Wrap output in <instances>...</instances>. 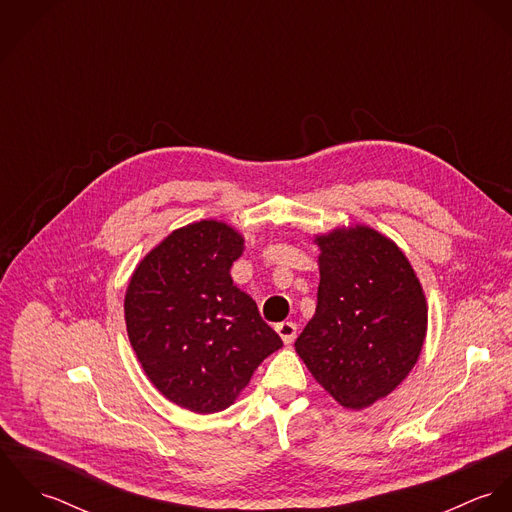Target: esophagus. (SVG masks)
Wrapping results in <instances>:
<instances>
[{"label": "esophagus", "instance_id": "34e87169", "mask_svg": "<svg viewBox=\"0 0 512 512\" xmlns=\"http://www.w3.org/2000/svg\"><path fill=\"white\" fill-rule=\"evenodd\" d=\"M276 331H278V335L282 337V341H284L286 345H290V343H293L295 335H297V325L292 323V321H282V323L276 325Z\"/></svg>", "mask_w": 512, "mask_h": 512}]
</instances>
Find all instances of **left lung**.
I'll use <instances>...</instances> for the list:
<instances>
[{
	"instance_id": "8db88e82",
	"label": "left lung",
	"mask_w": 512,
	"mask_h": 512,
	"mask_svg": "<svg viewBox=\"0 0 512 512\" xmlns=\"http://www.w3.org/2000/svg\"><path fill=\"white\" fill-rule=\"evenodd\" d=\"M319 246L317 307L295 353L343 408L365 410L416 366L428 301L400 246L366 224L313 234Z\"/></svg>"
}]
</instances>
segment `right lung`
<instances>
[{"label":"right lung","mask_w":512,"mask_h":512,"mask_svg":"<svg viewBox=\"0 0 512 512\" xmlns=\"http://www.w3.org/2000/svg\"><path fill=\"white\" fill-rule=\"evenodd\" d=\"M244 242L224 220L175 228L140 260L124 297L130 345L149 382L195 414L232 406L282 349L256 301L232 284Z\"/></svg>","instance_id":"right-lung-1"}]
</instances>
